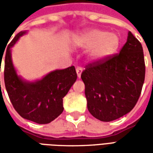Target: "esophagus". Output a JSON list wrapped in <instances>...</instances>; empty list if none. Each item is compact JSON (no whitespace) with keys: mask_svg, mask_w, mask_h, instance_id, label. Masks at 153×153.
Returning a JSON list of instances; mask_svg holds the SVG:
<instances>
[{"mask_svg":"<svg viewBox=\"0 0 153 153\" xmlns=\"http://www.w3.org/2000/svg\"><path fill=\"white\" fill-rule=\"evenodd\" d=\"M76 72H77V75H78V78H80V77H81V74H82V72H83V69H82L81 67H77Z\"/></svg>","mask_w":153,"mask_h":153,"instance_id":"1","label":"esophagus"}]
</instances>
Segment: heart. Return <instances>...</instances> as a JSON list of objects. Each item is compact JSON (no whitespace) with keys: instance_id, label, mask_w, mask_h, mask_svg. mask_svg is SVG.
Segmentation results:
<instances>
[{"instance_id":"1","label":"heart","mask_w":153,"mask_h":153,"mask_svg":"<svg viewBox=\"0 0 153 153\" xmlns=\"http://www.w3.org/2000/svg\"><path fill=\"white\" fill-rule=\"evenodd\" d=\"M75 43L83 48H89L88 56L93 61H101L111 56L120 45L118 36L100 29H90L81 33Z\"/></svg>"}]
</instances>
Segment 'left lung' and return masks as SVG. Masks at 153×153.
Masks as SVG:
<instances>
[{
	"label": "left lung",
	"mask_w": 153,
	"mask_h": 153,
	"mask_svg": "<svg viewBox=\"0 0 153 153\" xmlns=\"http://www.w3.org/2000/svg\"><path fill=\"white\" fill-rule=\"evenodd\" d=\"M88 110L101 121L109 122L131 111L141 94L145 79L143 51L140 42L128 33L119 54L86 65L81 74Z\"/></svg>",
	"instance_id": "obj_1"
}]
</instances>
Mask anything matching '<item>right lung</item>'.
Returning <instances> with one entry per match:
<instances>
[{"mask_svg": "<svg viewBox=\"0 0 153 153\" xmlns=\"http://www.w3.org/2000/svg\"><path fill=\"white\" fill-rule=\"evenodd\" d=\"M25 33L26 31L19 33L6 49L5 88L12 105L20 116L38 124H48L63 112V97L76 81V71L74 66H70L54 70L35 82L22 79L12 63L11 47Z\"/></svg>", "mask_w": 153, "mask_h": 153, "instance_id": "obj_1", "label": "right lung"}]
</instances>
